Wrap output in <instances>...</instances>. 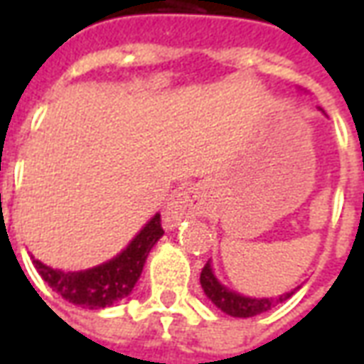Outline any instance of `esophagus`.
I'll return each instance as SVG.
<instances>
[{
  "instance_id": "34e87169",
  "label": "esophagus",
  "mask_w": 364,
  "mask_h": 364,
  "mask_svg": "<svg viewBox=\"0 0 364 364\" xmlns=\"http://www.w3.org/2000/svg\"><path fill=\"white\" fill-rule=\"evenodd\" d=\"M205 214V206L203 200L198 197V193L193 187L179 191L173 197V200L167 205V210L164 213V222L167 228H173L177 222L185 220V218H193V216H200Z\"/></svg>"
}]
</instances>
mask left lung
<instances>
[{
    "label": "left lung",
    "mask_w": 364,
    "mask_h": 364,
    "mask_svg": "<svg viewBox=\"0 0 364 364\" xmlns=\"http://www.w3.org/2000/svg\"><path fill=\"white\" fill-rule=\"evenodd\" d=\"M200 284H203V290H205L206 296L210 298L222 312H226L228 316H234V318H252V316H257V314L267 312V310L274 308L277 304H281L287 298L294 294V290H290V292L281 294L279 298L242 296V294H237L234 290L226 289L224 284H220V281L214 277L210 261L200 271Z\"/></svg>",
    "instance_id": "8db88e82"
}]
</instances>
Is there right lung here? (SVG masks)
Masks as SVG:
<instances>
[{
	"instance_id": "add662e5",
	"label": "right lung",
	"mask_w": 364,
	"mask_h": 364,
	"mask_svg": "<svg viewBox=\"0 0 364 364\" xmlns=\"http://www.w3.org/2000/svg\"><path fill=\"white\" fill-rule=\"evenodd\" d=\"M164 236L161 218L156 214L136 237L127 245V250L107 261L103 265L85 269V271H60L44 265L33 257L36 271L48 282L54 292L82 308H107L120 298L128 296L142 274L144 263L150 250Z\"/></svg>"
}]
</instances>
